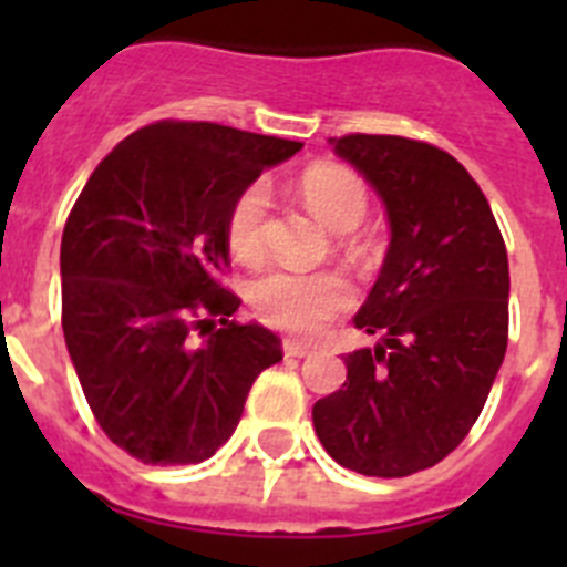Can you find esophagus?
Instances as JSON below:
<instances>
[{"label": "esophagus", "mask_w": 567, "mask_h": 567, "mask_svg": "<svg viewBox=\"0 0 567 567\" xmlns=\"http://www.w3.org/2000/svg\"><path fill=\"white\" fill-rule=\"evenodd\" d=\"M284 354H287V358H309V354H312V346L300 343V340H284Z\"/></svg>", "instance_id": "obj_1"}]
</instances>
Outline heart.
Instances as JSON below:
<instances>
[{
    "mask_svg": "<svg viewBox=\"0 0 567 567\" xmlns=\"http://www.w3.org/2000/svg\"><path fill=\"white\" fill-rule=\"evenodd\" d=\"M298 193L315 218L327 224L332 233H352L369 209L363 182L340 164H312L303 169L298 178ZM267 209L269 193L260 182L247 184L229 204L224 235L229 252L244 264H252L264 255ZM249 303L267 327L309 338L352 307L354 292L352 284L332 269H272L249 287Z\"/></svg>",
    "mask_w": 567,
    "mask_h": 567,
    "instance_id": "obj_1",
    "label": "heart"
}]
</instances>
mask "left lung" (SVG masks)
<instances>
[{
    "mask_svg": "<svg viewBox=\"0 0 567 567\" xmlns=\"http://www.w3.org/2000/svg\"><path fill=\"white\" fill-rule=\"evenodd\" d=\"M385 207L389 249L354 327L346 383L312 423L329 457L365 477H409L477 423L508 346V255L468 169L403 135L329 138Z\"/></svg>",
    "mask_w": 567,
    "mask_h": 567,
    "instance_id": "left-lung-1",
    "label": "left lung"
}]
</instances>
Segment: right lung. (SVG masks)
<instances>
[{"mask_svg":"<svg viewBox=\"0 0 567 567\" xmlns=\"http://www.w3.org/2000/svg\"><path fill=\"white\" fill-rule=\"evenodd\" d=\"M298 142L209 122L135 130L93 169L62 235V329L99 425L130 457L195 465L244 414L278 334L235 323L227 209ZM210 329L204 344L192 334Z\"/></svg>","mask_w":567,"mask_h":567,"instance_id":"right-lung-1","label":"right lung"}]
</instances>
